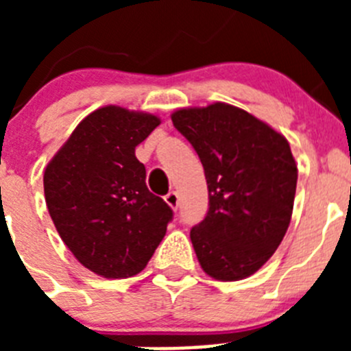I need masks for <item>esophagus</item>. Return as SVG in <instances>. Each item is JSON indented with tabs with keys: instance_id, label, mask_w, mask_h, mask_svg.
Instances as JSON below:
<instances>
[{
	"instance_id": "34e87169",
	"label": "esophagus",
	"mask_w": 351,
	"mask_h": 351,
	"mask_svg": "<svg viewBox=\"0 0 351 351\" xmlns=\"http://www.w3.org/2000/svg\"><path fill=\"white\" fill-rule=\"evenodd\" d=\"M165 202L169 204L172 209H178L179 207V195L178 191H169V193L165 195Z\"/></svg>"
}]
</instances>
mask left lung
<instances>
[{
	"mask_svg": "<svg viewBox=\"0 0 351 351\" xmlns=\"http://www.w3.org/2000/svg\"><path fill=\"white\" fill-rule=\"evenodd\" d=\"M172 123L206 172L209 210L190 232L204 272L219 281L255 274L283 241L297 188L287 138L228 104L181 108Z\"/></svg>",
	"mask_w": 351,
	"mask_h": 351,
	"instance_id": "8db88e82",
	"label": "left lung"
}]
</instances>
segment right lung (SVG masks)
Masks as SVG:
<instances>
[{"label":"right lung","instance_id":"right-lung-1","mask_svg":"<svg viewBox=\"0 0 351 351\" xmlns=\"http://www.w3.org/2000/svg\"><path fill=\"white\" fill-rule=\"evenodd\" d=\"M158 125L153 114L98 108L80 121L43 173L56 230L95 274H138L172 221V209L147 190L145 167L135 156Z\"/></svg>","mask_w":351,"mask_h":351}]
</instances>
